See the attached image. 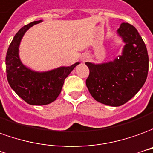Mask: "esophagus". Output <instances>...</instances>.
I'll return each mask as SVG.
<instances>
[{
    "label": "esophagus",
    "mask_w": 153,
    "mask_h": 153,
    "mask_svg": "<svg viewBox=\"0 0 153 153\" xmlns=\"http://www.w3.org/2000/svg\"><path fill=\"white\" fill-rule=\"evenodd\" d=\"M87 58H89V56H85V57H84V60H86Z\"/></svg>",
    "instance_id": "34e87169"
}]
</instances>
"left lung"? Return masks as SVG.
Listing matches in <instances>:
<instances>
[{"label": "left lung", "instance_id": "1", "mask_svg": "<svg viewBox=\"0 0 153 153\" xmlns=\"http://www.w3.org/2000/svg\"><path fill=\"white\" fill-rule=\"evenodd\" d=\"M117 33L125 44L122 55L114 61L94 64L85 62L90 70L85 84L98 102L120 106L140 90L148 76V54L137 30L128 23H122Z\"/></svg>", "mask_w": 153, "mask_h": 153}]
</instances>
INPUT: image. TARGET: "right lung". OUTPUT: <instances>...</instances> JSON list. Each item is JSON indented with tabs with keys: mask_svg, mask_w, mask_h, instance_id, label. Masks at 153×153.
<instances>
[{
	"mask_svg": "<svg viewBox=\"0 0 153 153\" xmlns=\"http://www.w3.org/2000/svg\"><path fill=\"white\" fill-rule=\"evenodd\" d=\"M42 20L22 27L10 44L6 57V76L10 87L25 101L33 105L53 102L61 93L64 80L80 62L70 67H60L48 71H34L23 64L19 57V46L27 30Z\"/></svg>",
	"mask_w": 153,
	"mask_h": 153,
	"instance_id": "right-lung-1",
	"label": "right lung"
}]
</instances>
